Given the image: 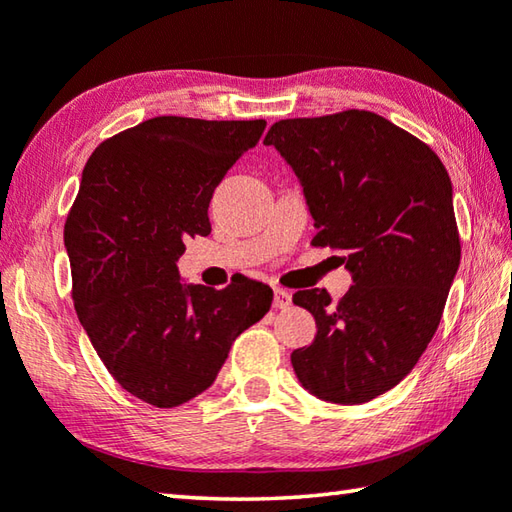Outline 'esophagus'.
<instances>
[{"label": "esophagus", "mask_w": 512, "mask_h": 512, "mask_svg": "<svg viewBox=\"0 0 512 512\" xmlns=\"http://www.w3.org/2000/svg\"><path fill=\"white\" fill-rule=\"evenodd\" d=\"M291 302H293L291 293L284 291V288H275V291H273V306H275V309H286V306Z\"/></svg>", "instance_id": "obj_1"}]
</instances>
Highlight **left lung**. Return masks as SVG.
Wrapping results in <instances>:
<instances>
[{"mask_svg": "<svg viewBox=\"0 0 512 512\" xmlns=\"http://www.w3.org/2000/svg\"><path fill=\"white\" fill-rule=\"evenodd\" d=\"M293 167L318 235L353 286L340 302L297 291L318 333L291 362L304 389L358 405L410 374L459 271L452 181L430 147L371 111L288 118L264 138Z\"/></svg>", "mask_w": 512, "mask_h": 512, "instance_id": "1", "label": "left lung"}]
</instances>
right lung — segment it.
I'll return each mask as SVG.
<instances>
[{
	"label": "right lung",
	"mask_w": 512,
	"mask_h": 512,
	"mask_svg": "<svg viewBox=\"0 0 512 512\" xmlns=\"http://www.w3.org/2000/svg\"><path fill=\"white\" fill-rule=\"evenodd\" d=\"M266 120L156 116L96 147L64 224L73 306L120 387L176 407L215 383L232 342L271 309L246 280L224 291L185 284L179 257L210 235L208 206Z\"/></svg>",
	"instance_id": "add662e5"
}]
</instances>
